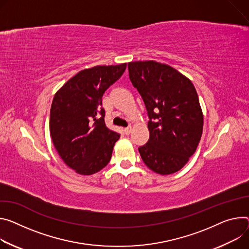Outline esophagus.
Segmentation results:
<instances>
[{
    "label": "esophagus",
    "mask_w": 249,
    "mask_h": 249,
    "mask_svg": "<svg viewBox=\"0 0 249 249\" xmlns=\"http://www.w3.org/2000/svg\"><path fill=\"white\" fill-rule=\"evenodd\" d=\"M131 131H132V127H127L124 129V132L126 135H129L131 133Z\"/></svg>",
    "instance_id": "1"
}]
</instances>
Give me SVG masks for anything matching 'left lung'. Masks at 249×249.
I'll return each instance as SVG.
<instances>
[{
	"instance_id": "1",
	"label": "left lung",
	"mask_w": 249,
	"mask_h": 249,
	"mask_svg": "<svg viewBox=\"0 0 249 249\" xmlns=\"http://www.w3.org/2000/svg\"><path fill=\"white\" fill-rule=\"evenodd\" d=\"M128 70L150 118V138L139 148L142 160L157 174H174L188 163L202 134L196 90L187 76L165 63L132 61Z\"/></svg>"
}]
</instances>
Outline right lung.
I'll list each match as a JSON object with an SVG mask.
<instances>
[{"label":"right lung","instance_id":"1","mask_svg":"<svg viewBox=\"0 0 249 249\" xmlns=\"http://www.w3.org/2000/svg\"><path fill=\"white\" fill-rule=\"evenodd\" d=\"M126 63L97 65L76 73L56 91L50 132L62 161L79 175L107 166L120 134L105 125L102 96L126 70Z\"/></svg>","mask_w":249,"mask_h":249}]
</instances>
